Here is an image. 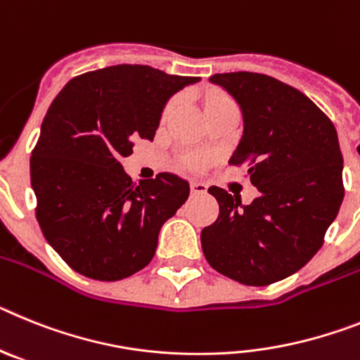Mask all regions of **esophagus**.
Returning a JSON list of instances; mask_svg holds the SVG:
<instances>
[{
	"instance_id": "1",
	"label": "esophagus",
	"mask_w": 360,
	"mask_h": 360,
	"mask_svg": "<svg viewBox=\"0 0 360 360\" xmlns=\"http://www.w3.org/2000/svg\"><path fill=\"white\" fill-rule=\"evenodd\" d=\"M206 190L208 188H206L205 183H198V181L190 183V192H192V195H205Z\"/></svg>"
}]
</instances>
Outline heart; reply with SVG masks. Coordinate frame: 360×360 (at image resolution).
<instances>
[{
    "instance_id": "obj_1",
    "label": "heart",
    "mask_w": 360,
    "mask_h": 360,
    "mask_svg": "<svg viewBox=\"0 0 360 360\" xmlns=\"http://www.w3.org/2000/svg\"><path fill=\"white\" fill-rule=\"evenodd\" d=\"M230 99L226 96H221V94H212L208 98L205 99V108L206 110H210V108H215V106L223 105V103H228ZM177 108V99H172L167 106H165V110H162V120H168ZM186 165L190 168H199L202 165V159L201 158H188L186 159Z\"/></svg>"
}]
</instances>
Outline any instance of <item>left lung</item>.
Segmentation results:
<instances>
[{"instance_id": "left-lung-1", "label": "left lung", "mask_w": 360, "mask_h": 360, "mask_svg": "<svg viewBox=\"0 0 360 360\" xmlns=\"http://www.w3.org/2000/svg\"><path fill=\"white\" fill-rule=\"evenodd\" d=\"M232 94L245 132L230 158L259 195L250 205L210 186L219 217L202 228L206 261L246 286H268L301 270L323 246L345 198L337 130L310 98L255 72L215 74Z\"/></svg>"}]
</instances>
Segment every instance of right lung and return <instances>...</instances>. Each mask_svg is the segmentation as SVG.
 I'll return each mask as SVG.
<instances>
[{
  "label": "right lung",
  "instance_id": "obj_1",
  "mask_svg": "<svg viewBox=\"0 0 360 360\" xmlns=\"http://www.w3.org/2000/svg\"><path fill=\"white\" fill-rule=\"evenodd\" d=\"M199 77L115 65L74 77L56 96L30 158L36 217L49 245L77 274L120 281L155 254L162 223L188 199L181 177L134 183L121 159L154 139L172 94Z\"/></svg>",
  "mask_w": 360,
  "mask_h": 360
}]
</instances>
